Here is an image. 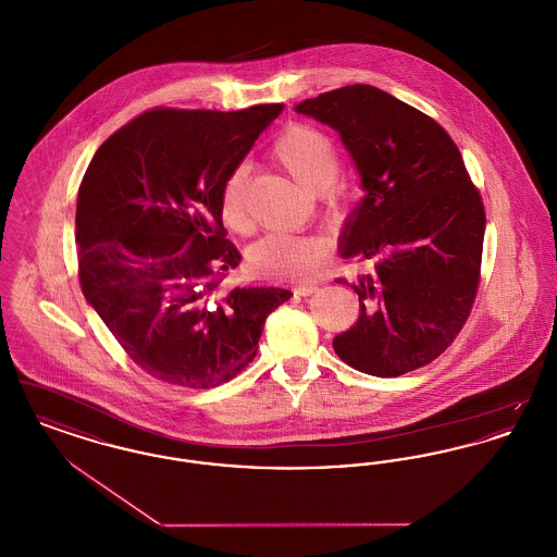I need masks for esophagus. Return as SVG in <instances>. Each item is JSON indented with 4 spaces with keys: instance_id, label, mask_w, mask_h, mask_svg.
<instances>
[{
    "instance_id": "34e87169",
    "label": "esophagus",
    "mask_w": 557,
    "mask_h": 557,
    "mask_svg": "<svg viewBox=\"0 0 557 557\" xmlns=\"http://www.w3.org/2000/svg\"><path fill=\"white\" fill-rule=\"evenodd\" d=\"M318 290V286H296L294 294H296V296H309V294H315Z\"/></svg>"
}]
</instances>
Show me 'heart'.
I'll list each match as a JSON object with an SVG mask.
<instances>
[{"instance_id":"1","label":"heart","mask_w":557,"mask_h":557,"mask_svg":"<svg viewBox=\"0 0 557 557\" xmlns=\"http://www.w3.org/2000/svg\"><path fill=\"white\" fill-rule=\"evenodd\" d=\"M273 159L292 177L313 194L323 191L338 175V152L334 141L311 125L294 123L280 133L273 144ZM248 173L236 166L221 189V216L232 232H246ZM325 242L315 236L267 234L248 250V265L267 280H307L313 277L325 259Z\"/></svg>"}]
</instances>
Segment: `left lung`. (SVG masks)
Returning a JSON list of instances; mask_svg holds the SVG:
<instances>
[{
	"label": "left lung",
	"instance_id": "1",
	"mask_svg": "<svg viewBox=\"0 0 557 557\" xmlns=\"http://www.w3.org/2000/svg\"><path fill=\"white\" fill-rule=\"evenodd\" d=\"M294 110L341 135L366 191L338 252L375 265L350 284L361 313L334 338L336 355L377 377L428 366L463 327L480 280L486 216L457 146L424 112L371 85Z\"/></svg>",
	"mask_w": 557,
	"mask_h": 557
}]
</instances>
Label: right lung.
Segmentation results:
<instances>
[{
    "instance_id": "obj_1",
    "label": "right lung",
    "mask_w": 557,
    "mask_h": 557,
    "mask_svg": "<svg viewBox=\"0 0 557 557\" xmlns=\"http://www.w3.org/2000/svg\"><path fill=\"white\" fill-rule=\"evenodd\" d=\"M284 104L144 112L98 148L77 196L85 300L133 361L162 382L212 388L257 355L292 296L221 286L239 265L221 189Z\"/></svg>"
}]
</instances>
